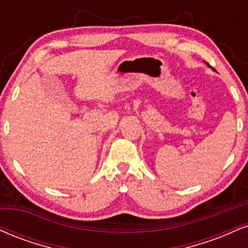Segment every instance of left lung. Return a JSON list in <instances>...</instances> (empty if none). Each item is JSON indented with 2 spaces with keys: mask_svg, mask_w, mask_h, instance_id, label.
<instances>
[{
  "mask_svg": "<svg viewBox=\"0 0 248 248\" xmlns=\"http://www.w3.org/2000/svg\"><path fill=\"white\" fill-rule=\"evenodd\" d=\"M205 64H207V65H209V64H208V63H207V62H205Z\"/></svg>",
  "mask_w": 248,
  "mask_h": 248,
  "instance_id": "left-lung-1",
  "label": "left lung"
}]
</instances>
